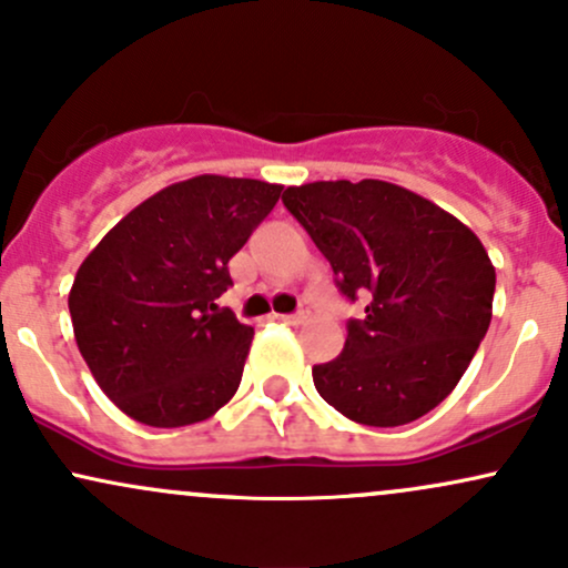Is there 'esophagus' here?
<instances>
[{"label": "esophagus", "mask_w": 568, "mask_h": 568, "mask_svg": "<svg viewBox=\"0 0 568 568\" xmlns=\"http://www.w3.org/2000/svg\"><path fill=\"white\" fill-rule=\"evenodd\" d=\"M277 321H283V323H288V325H302L306 317H310V312L306 310H298V312H293V315H275Z\"/></svg>", "instance_id": "obj_1"}]
</instances>
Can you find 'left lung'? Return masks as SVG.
<instances>
[{
  "instance_id": "8db88e82",
  "label": "left lung",
  "mask_w": 568,
  "mask_h": 568,
  "mask_svg": "<svg viewBox=\"0 0 568 568\" xmlns=\"http://www.w3.org/2000/svg\"><path fill=\"white\" fill-rule=\"evenodd\" d=\"M285 207L366 317L347 323L317 393L357 425L400 427L452 395L491 323L497 272L470 226L389 181H312Z\"/></svg>"
}]
</instances>
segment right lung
<instances>
[{
	"label": "right lung",
	"mask_w": 568,
	"mask_h": 568,
	"mask_svg": "<svg viewBox=\"0 0 568 568\" xmlns=\"http://www.w3.org/2000/svg\"><path fill=\"white\" fill-rule=\"evenodd\" d=\"M280 184L194 175L135 205L88 253L69 312L90 374L130 419H211L243 379L253 328L216 298L230 258L277 205Z\"/></svg>",
	"instance_id": "obj_1"
}]
</instances>
